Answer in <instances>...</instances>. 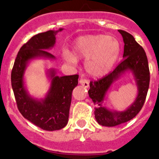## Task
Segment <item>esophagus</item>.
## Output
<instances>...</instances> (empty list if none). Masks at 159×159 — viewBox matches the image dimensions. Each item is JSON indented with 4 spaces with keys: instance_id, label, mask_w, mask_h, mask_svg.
<instances>
[{
    "instance_id": "esophagus-1",
    "label": "esophagus",
    "mask_w": 159,
    "mask_h": 159,
    "mask_svg": "<svg viewBox=\"0 0 159 159\" xmlns=\"http://www.w3.org/2000/svg\"><path fill=\"white\" fill-rule=\"evenodd\" d=\"M79 83L81 84V85H83L84 87H85V88H88V87H89V81H88L87 80L84 79V78H81V79H80Z\"/></svg>"
}]
</instances>
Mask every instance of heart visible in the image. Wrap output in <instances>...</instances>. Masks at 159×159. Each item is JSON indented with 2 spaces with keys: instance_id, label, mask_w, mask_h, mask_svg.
Returning a JSON list of instances; mask_svg holds the SVG:
<instances>
[{
  "instance_id": "b5f03b06",
  "label": "heart",
  "mask_w": 159,
  "mask_h": 159,
  "mask_svg": "<svg viewBox=\"0 0 159 159\" xmlns=\"http://www.w3.org/2000/svg\"><path fill=\"white\" fill-rule=\"evenodd\" d=\"M120 53L119 41L112 35L93 34L80 37L73 45V53L63 49V58L75 64L77 58L85 59V69L93 77L108 74L112 69Z\"/></svg>"
}]
</instances>
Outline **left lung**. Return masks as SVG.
Instances as JSON below:
<instances>
[{"instance_id":"left-lung-1","label":"left lung","mask_w":159,"mask_h":159,"mask_svg":"<svg viewBox=\"0 0 159 159\" xmlns=\"http://www.w3.org/2000/svg\"><path fill=\"white\" fill-rule=\"evenodd\" d=\"M118 32L123 38L124 59L109 74L97 81H91L88 91L89 98L96 105L95 118L104 126H115L134 118L143 108L150 85V70L146 52L131 34L121 30ZM128 69L132 71L137 82L138 96L135 102L126 111L112 112L102 106L104 96L111 84Z\"/></svg>"}]
</instances>
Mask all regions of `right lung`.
Masks as SVG:
<instances>
[{"label":"right lung","mask_w":159,"mask_h":159,"mask_svg":"<svg viewBox=\"0 0 159 159\" xmlns=\"http://www.w3.org/2000/svg\"><path fill=\"white\" fill-rule=\"evenodd\" d=\"M49 30L30 38L22 45L16 55L12 73L11 83L17 108L22 116L42 129L57 130L64 128L68 123L72 91L78 85V75H55L51 70L49 76L51 86L45 99L41 101L33 98L24 87V73L29 61L38 57L54 59L49 49L56 42L57 34L61 31Z\"/></svg>","instance_id":"add662e5"}]
</instances>
